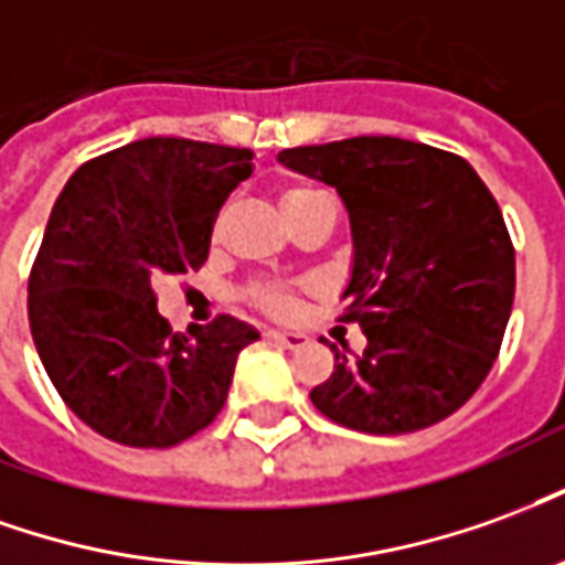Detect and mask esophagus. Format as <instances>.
Returning <instances> with one entry per match:
<instances>
[{
    "instance_id": "34e87169",
    "label": "esophagus",
    "mask_w": 565,
    "mask_h": 565,
    "mask_svg": "<svg viewBox=\"0 0 565 565\" xmlns=\"http://www.w3.org/2000/svg\"><path fill=\"white\" fill-rule=\"evenodd\" d=\"M266 337L271 339V342H278V345H284V349H302L309 339L302 337V333H284V330H269Z\"/></svg>"
}]
</instances>
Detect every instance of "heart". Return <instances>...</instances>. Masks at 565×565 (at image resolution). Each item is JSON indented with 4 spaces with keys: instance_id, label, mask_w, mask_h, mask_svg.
<instances>
[{
    "instance_id": "heart-1",
    "label": "heart",
    "mask_w": 565,
    "mask_h": 565,
    "mask_svg": "<svg viewBox=\"0 0 565 565\" xmlns=\"http://www.w3.org/2000/svg\"><path fill=\"white\" fill-rule=\"evenodd\" d=\"M321 201H330V199L323 195L321 189H315V186H287L281 195L287 220H296V216L311 211V207H315V204H321ZM247 302L256 306L263 315H269V318H294L296 306H299V302H296L294 287H287V284H275V281L250 284V287H247Z\"/></svg>"
}]
</instances>
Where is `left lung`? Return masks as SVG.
<instances>
[{"instance_id": "1", "label": "left lung", "mask_w": 565, "mask_h": 565, "mask_svg": "<svg viewBox=\"0 0 565 565\" xmlns=\"http://www.w3.org/2000/svg\"><path fill=\"white\" fill-rule=\"evenodd\" d=\"M278 159L337 189L354 269L339 321L366 349L337 354L311 404L366 434H409L452 416L495 364L514 306V244L468 161L401 137L296 146Z\"/></svg>"}]
</instances>
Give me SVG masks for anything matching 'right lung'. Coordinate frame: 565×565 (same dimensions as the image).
Returning a JSON list of instances; mask_svg holds the SVG:
<instances>
[{
  "instance_id": "add662e5",
  "label": "right lung",
  "mask_w": 565,
  "mask_h": 565,
  "mask_svg": "<svg viewBox=\"0 0 565 565\" xmlns=\"http://www.w3.org/2000/svg\"><path fill=\"white\" fill-rule=\"evenodd\" d=\"M250 171L254 149L146 137L85 161L54 201L26 315L63 404L97 434L168 449L226 404L259 333L232 315L173 333L156 287L204 266L216 214Z\"/></svg>"
}]
</instances>
